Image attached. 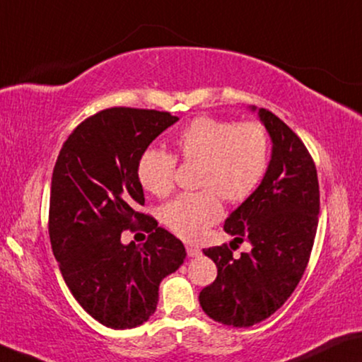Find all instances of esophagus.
<instances>
[{"label":"esophagus","instance_id":"1","mask_svg":"<svg viewBox=\"0 0 362 362\" xmlns=\"http://www.w3.org/2000/svg\"><path fill=\"white\" fill-rule=\"evenodd\" d=\"M186 251L189 257H199L200 255V249L196 246H186Z\"/></svg>","mask_w":362,"mask_h":362}]
</instances>
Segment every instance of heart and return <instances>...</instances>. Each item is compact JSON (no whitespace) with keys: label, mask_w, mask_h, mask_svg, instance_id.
I'll use <instances>...</instances> for the list:
<instances>
[{"label":"heart","mask_w":362,"mask_h":362,"mask_svg":"<svg viewBox=\"0 0 362 362\" xmlns=\"http://www.w3.org/2000/svg\"><path fill=\"white\" fill-rule=\"evenodd\" d=\"M176 157L199 163L197 192L181 194L162 210V218L177 236L196 241L221 215L218 196L241 202L254 192L269 163L267 129L255 121L233 123L210 116L192 119L175 139ZM176 158L160 148L141 155L137 176L142 187L163 197L175 185Z\"/></svg>","instance_id":"1"}]
</instances>
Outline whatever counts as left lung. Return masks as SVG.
<instances>
[{
	"label": "left lung",
	"mask_w": 362,
	"mask_h": 362,
	"mask_svg": "<svg viewBox=\"0 0 362 362\" xmlns=\"http://www.w3.org/2000/svg\"><path fill=\"white\" fill-rule=\"evenodd\" d=\"M259 118L272 139L269 168L225 220L231 246L249 241L252 249L238 259L226 244L204 249L218 274L199 294L210 319L239 329L265 320L291 296L309 262L320 209L317 170L301 139L269 110L259 108Z\"/></svg>",
	"instance_id": "obj_1"
}]
</instances>
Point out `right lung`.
Here are the masks:
<instances>
[{
    "mask_svg": "<svg viewBox=\"0 0 362 362\" xmlns=\"http://www.w3.org/2000/svg\"><path fill=\"white\" fill-rule=\"evenodd\" d=\"M177 116L115 107L71 132L58 155L49 192L48 231L61 275L76 301L110 329L148 320L158 286L180 269L186 249L150 215L137 176L141 155ZM124 229L151 233L142 247L120 243Z\"/></svg>",
    "mask_w": 362,
    "mask_h": 362,
    "instance_id": "obj_1",
    "label": "right lung"
}]
</instances>
